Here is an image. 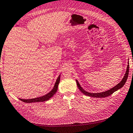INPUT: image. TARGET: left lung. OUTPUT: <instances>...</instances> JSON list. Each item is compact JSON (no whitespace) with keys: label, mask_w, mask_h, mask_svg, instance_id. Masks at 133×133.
<instances>
[{"label":"left lung","mask_w":133,"mask_h":133,"mask_svg":"<svg viewBox=\"0 0 133 133\" xmlns=\"http://www.w3.org/2000/svg\"><path fill=\"white\" fill-rule=\"evenodd\" d=\"M129 71V63L128 62V65L127 66V69H126V73L125 74V76H123V79H122V81L120 82L118 84H117L116 86H115V87H113L112 88H111V89H109V90L106 91L105 92H100V93H90V92H88L87 91H85V90H84V89L82 88V87H81V85H80V84L77 80H76V84H77V85H78V87L80 89V91H81L82 93H83L85 95L88 96L96 97V98H97V97L101 98V97H108V96H109L113 94L114 92L118 90V89L121 88L123 86L125 85V83H126V81H127V79L128 78Z\"/></svg>","instance_id":"1"}]
</instances>
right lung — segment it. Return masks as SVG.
Instances as JSON below:
<instances>
[{"mask_svg":"<svg viewBox=\"0 0 133 133\" xmlns=\"http://www.w3.org/2000/svg\"><path fill=\"white\" fill-rule=\"evenodd\" d=\"M60 76L61 75H59V76L58 77L53 88H52L51 89V91L50 92H49L48 94H47L44 96H42L35 98H31V99H22V98H19V100L24 102V103H38V102H44L45 101L49 100L52 96H53V95L56 93V92L57 91L58 86L60 82Z\"/></svg>","mask_w":133,"mask_h":133,"instance_id":"add662e5","label":"right lung"}]
</instances>
